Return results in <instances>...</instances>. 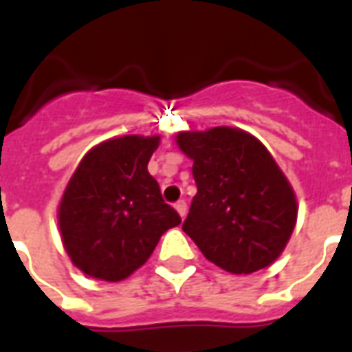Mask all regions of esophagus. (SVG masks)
Wrapping results in <instances>:
<instances>
[{"label":"esophagus","instance_id":"obj_1","mask_svg":"<svg viewBox=\"0 0 352 352\" xmlns=\"http://www.w3.org/2000/svg\"><path fill=\"white\" fill-rule=\"evenodd\" d=\"M175 209H177V213L181 214V219L186 217V209H188V207H186V201H184V199H179V201H177Z\"/></svg>","mask_w":352,"mask_h":352}]
</instances>
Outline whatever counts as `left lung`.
Wrapping results in <instances>:
<instances>
[{
  "label": "left lung",
  "mask_w": 352,
  "mask_h": 352,
  "mask_svg": "<svg viewBox=\"0 0 352 352\" xmlns=\"http://www.w3.org/2000/svg\"><path fill=\"white\" fill-rule=\"evenodd\" d=\"M198 192L183 222L209 262L252 273L275 262L292 236L298 204L292 186L258 139L237 128L181 131Z\"/></svg>",
  "instance_id": "obj_1"
}]
</instances>
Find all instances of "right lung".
I'll return each mask as SVG.
<instances>
[{"label": "right lung", "instance_id": "right-lung-1", "mask_svg": "<svg viewBox=\"0 0 352 352\" xmlns=\"http://www.w3.org/2000/svg\"><path fill=\"white\" fill-rule=\"evenodd\" d=\"M160 138L124 135L94 146L65 186L58 224L69 258L101 280H122L145 264L164 232L181 224L148 160Z\"/></svg>", "mask_w": 352, "mask_h": 352}]
</instances>
